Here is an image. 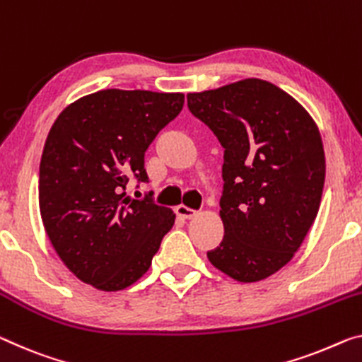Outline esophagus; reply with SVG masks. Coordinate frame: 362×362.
Returning <instances> with one entry per match:
<instances>
[{
    "label": "esophagus",
    "mask_w": 362,
    "mask_h": 362,
    "mask_svg": "<svg viewBox=\"0 0 362 362\" xmlns=\"http://www.w3.org/2000/svg\"><path fill=\"white\" fill-rule=\"evenodd\" d=\"M176 214L180 215V216H182V218H192L194 215H196L197 212L194 209H189V207H186V205H177L176 207Z\"/></svg>",
    "instance_id": "obj_1"
}]
</instances>
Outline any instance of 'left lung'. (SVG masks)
<instances>
[{"mask_svg": "<svg viewBox=\"0 0 362 362\" xmlns=\"http://www.w3.org/2000/svg\"><path fill=\"white\" fill-rule=\"evenodd\" d=\"M187 108L225 148V236L207 257L238 281L264 280L290 262L319 212L320 132L296 100L262 79L187 93Z\"/></svg>", "mask_w": 362, "mask_h": 362, "instance_id": "obj_1", "label": "left lung"}]
</instances>
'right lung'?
I'll return each instance as SVG.
<instances>
[{"instance_id": "obj_1", "label": "right lung", "mask_w": 362, "mask_h": 362, "mask_svg": "<svg viewBox=\"0 0 362 362\" xmlns=\"http://www.w3.org/2000/svg\"><path fill=\"white\" fill-rule=\"evenodd\" d=\"M185 103L182 93L108 88L61 111L40 162L43 226L61 260L103 291L124 290L152 264L175 223L170 209L126 196L148 182L144 155Z\"/></svg>"}]
</instances>
